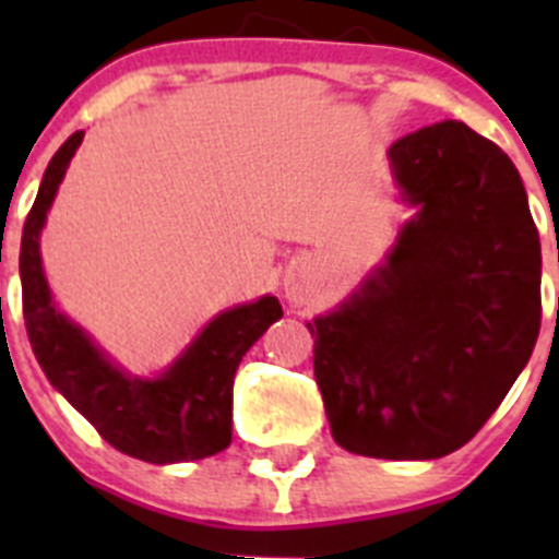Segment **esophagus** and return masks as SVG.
<instances>
[{"label":"esophagus","instance_id":"esophagus-1","mask_svg":"<svg viewBox=\"0 0 559 559\" xmlns=\"http://www.w3.org/2000/svg\"><path fill=\"white\" fill-rule=\"evenodd\" d=\"M288 296H290V299H294V302H299V299H302V294H299V290H294V288L288 290Z\"/></svg>","mask_w":559,"mask_h":559}]
</instances>
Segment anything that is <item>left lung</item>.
Masks as SVG:
<instances>
[{"label": "left lung", "instance_id": "1", "mask_svg": "<svg viewBox=\"0 0 559 559\" xmlns=\"http://www.w3.org/2000/svg\"><path fill=\"white\" fill-rule=\"evenodd\" d=\"M417 206L389 265L308 324L313 372L341 448L439 459L471 442L540 333V237L515 165L445 120L389 147Z\"/></svg>", "mask_w": 559, "mask_h": 559}]
</instances>
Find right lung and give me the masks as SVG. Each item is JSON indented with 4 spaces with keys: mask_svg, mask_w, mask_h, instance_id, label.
<instances>
[{
    "mask_svg": "<svg viewBox=\"0 0 559 559\" xmlns=\"http://www.w3.org/2000/svg\"><path fill=\"white\" fill-rule=\"evenodd\" d=\"M81 142L83 131H75L58 147L24 221L19 271L29 347L49 383L120 453L153 464L215 456L231 442L237 367L251 344L283 316V305L263 296L226 310L156 380L128 378L111 367L83 330L56 310L38 254L47 210Z\"/></svg>",
    "mask_w": 559,
    "mask_h": 559,
    "instance_id": "obj_1",
    "label": "right lung"
}]
</instances>
